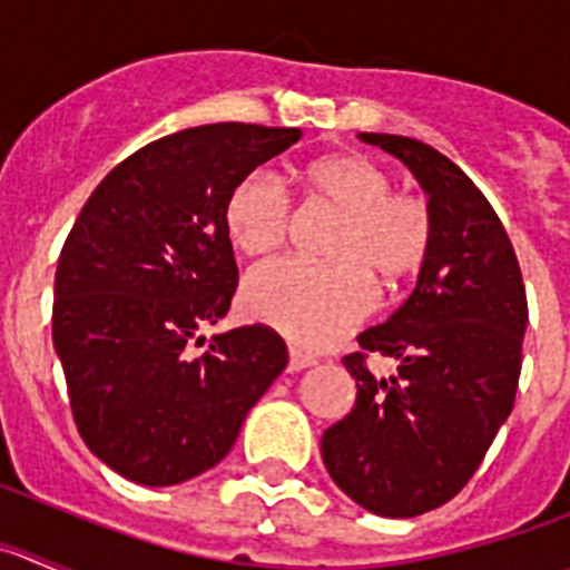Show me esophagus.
Masks as SVG:
<instances>
[{"mask_svg": "<svg viewBox=\"0 0 570 570\" xmlns=\"http://www.w3.org/2000/svg\"><path fill=\"white\" fill-rule=\"evenodd\" d=\"M311 365H316L314 356H305V354H299V351H296V347H291L288 374H296V371H302V367H311Z\"/></svg>", "mask_w": 570, "mask_h": 570, "instance_id": "1", "label": "esophagus"}]
</instances>
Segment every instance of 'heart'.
<instances>
[{"label": "heart", "instance_id": "heart-1", "mask_svg": "<svg viewBox=\"0 0 570 570\" xmlns=\"http://www.w3.org/2000/svg\"><path fill=\"white\" fill-rule=\"evenodd\" d=\"M311 188L342 214L331 242L334 265L279 259L245 279L242 308L294 345L320 351L345 340L376 308V282H402L425 265L434 219L422 196L394 190V179L365 156H328L311 165ZM230 242L242 254L282 248L294 228V203L274 170H254L225 205Z\"/></svg>", "mask_w": 570, "mask_h": 570}]
</instances>
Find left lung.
<instances>
[{
	"instance_id": "1",
	"label": "left lung",
	"mask_w": 570,
	"mask_h": 570,
	"mask_svg": "<svg viewBox=\"0 0 570 570\" xmlns=\"http://www.w3.org/2000/svg\"><path fill=\"white\" fill-rule=\"evenodd\" d=\"M360 139L416 176L434 242L414 294L342 360L356 402L322 434V460L356 505L405 520L454 500L511 414L528 299L500 216L448 156L411 136ZM367 353L396 358L397 374L376 381Z\"/></svg>"
}]
</instances>
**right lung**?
<instances>
[{"label":"right lung","instance_id":"obj_1","mask_svg":"<svg viewBox=\"0 0 570 570\" xmlns=\"http://www.w3.org/2000/svg\"><path fill=\"white\" fill-rule=\"evenodd\" d=\"M299 136L245 122L163 136L116 165L70 228L53 347L85 445L125 480L163 488L214 468L288 365L268 325L199 331L239 279L230 190Z\"/></svg>","mask_w":570,"mask_h":570}]
</instances>
